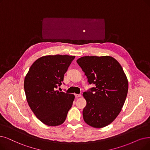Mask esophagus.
<instances>
[{
	"label": "esophagus",
	"instance_id": "1",
	"mask_svg": "<svg viewBox=\"0 0 150 150\" xmlns=\"http://www.w3.org/2000/svg\"><path fill=\"white\" fill-rule=\"evenodd\" d=\"M74 95H75V97L76 98H79V97H81V94H74Z\"/></svg>",
	"mask_w": 150,
	"mask_h": 150
}]
</instances>
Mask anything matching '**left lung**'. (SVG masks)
Segmentation results:
<instances>
[{
    "label": "left lung",
    "mask_w": 150,
    "mask_h": 150,
    "mask_svg": "<svg viewBox=\"0 0 150 150\" xmlns=\"http://www.w3.org/2000/svg\"><path fill=\"white\" fill-rule=\"evenodd\" d=\"M88 82L95 85L83 93L87 101L82 114L90 126L102 128L121 112L128 92V81L119 63L110 56H85L77 59Z\"/></svg>",
    "instance_id": "left-lung-1"
}]
</instances>
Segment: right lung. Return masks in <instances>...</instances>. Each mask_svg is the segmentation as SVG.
I'll list each match as a JSON object with an SVG mask.
<instances>
[{
  "label": "right lung",
  "instance_id": "right-lung-1",
  "mask_svg": "<svg viewBox=\"0 0 150 150\" xmlns=\"http://www.w3.org/2000/svg\"><path fill=\"white\" fill-rule=\"evenodd\" d=\"M75 56L47 55L30 67L24 88L29 107L39 120L49 126L62 124L67 118L74 95L56 91Z\"/></svg>",
  "mask_w": 150,
  "mask_h": 150
}]
</instances>
